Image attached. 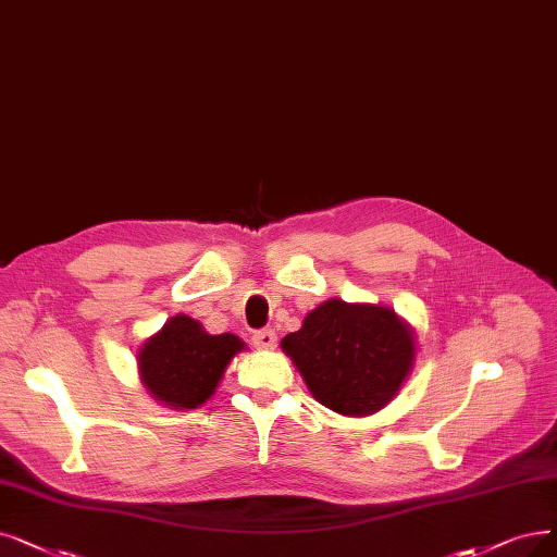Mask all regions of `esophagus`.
Returning a JSON list of instances; mask_svg holds the SVG:
<instances>
[{
  "label": "esophagus",
  "instance_id": "obj_1",
  "mask_svg": "<svg viewBox=\"0 0 557 557\" xmlns=\"http://www.w3.org/2000/svg\"><path fill=\"white\" fill-rule=\"evenodd\" d=\"M253 345L256 349H274L276 347V333L272 329H262L253 333Z\"/></svg>",
  "mask_w": 557,
  "mask_h": 557
}]
</instances>
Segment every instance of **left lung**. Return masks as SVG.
<instances>
[{
  "label": "left lung",
  "instance_id": "left-lung-1",
  "mask_svg": "<svg viewBox=\"0 0 557 557\" xmlns=\"http://www.w3.org/2000/svg\"><path fill=\"white\" fill-rule=\"evenodd\" d=\"M281 349L320 405L372 416L393 403L416 363V333L393 308L326 299L287 333Z\"/></svg>",
  "mask_w": 557,
  "mask_h": 557
}]
</instances>
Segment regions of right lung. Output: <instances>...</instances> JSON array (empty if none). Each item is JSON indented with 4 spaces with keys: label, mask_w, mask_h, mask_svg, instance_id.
Listing matches in <instances>:
<instances>
[{
    "label": "right lung",
    "mask_w": 557,
    "mask_h": 557,
    "mask_svg": "<svg viewBox=\"0 0 557 557\" xmlns=\"http://www.w3.org/2000/svg\"><path fill=\"white\" fill-rule=\"evenodd\" d=\"M244 349L247 343L235 333L212 336L198 320L177 313L137 349L139 382L164 407L198 409Z\"/></svg>",
    "instance_id": "1"
}]
</instances>
